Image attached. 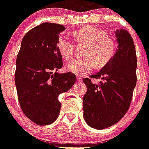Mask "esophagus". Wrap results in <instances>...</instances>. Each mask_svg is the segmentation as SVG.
Masks as SVG:
<instances>
[{
	"mask_svg": "<svg viewBox=\"0 0 149 149\" xmlns=\"http://www.w3.org/2000/svg\"><path fill=\"white\" fill-rule=\"evenodd\" d=\"M77 81H79V82H81V81H82V78H81L80 77H77Z\"/></svg>",
	"mask_w": 149,
	"mask_h": 149,
	"instance_id": "1",
	"label": "esophagus"
}]
</instances>
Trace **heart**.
Here are the masks:
<instances>
[{
    "mask_svg": "<svg viewBox=\"0 0 149 149\" xmlns=\"http://www.w3.org/2000/svg\"><path fill=\"white\" fill-rule=\"evenodd\" d=\"M78 42L86 43L84 49L85 57L69 63L66 70L77 76H83L97 67H103L112 60L116 52V43L107 37L106 31L92 26L83 27L75 33ZM59 53L66 60H71L74 54V47L67 37L61 36L57 41Z\"/></svg>",
    "mask_w": 149,
    "mask_h": 149,
    "instance_id": "b5f03b06",
    "label": "heart"
}]
</instances>
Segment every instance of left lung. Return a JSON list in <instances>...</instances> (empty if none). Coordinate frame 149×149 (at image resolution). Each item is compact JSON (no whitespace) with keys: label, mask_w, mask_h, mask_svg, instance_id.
<instances>
[{"label":"left lung","mask_w":149,"mask_h":149,"mask_svg":"<svg viewBox=\"0 0 149 149\" xmlns=\"http://www.w3.org/2000/svg\"><path fill=\"white\" fill-rule=\"evenodd\" d=\"M118 48L114 56L91 78L100 79L94 84L84 78L87 87L83 96V117L95 129L112 126L129 109L136 85L137 59L133 40L129 33L120 29L115 31Z\"/></svg>","instance_id":"1"}]
</instances>
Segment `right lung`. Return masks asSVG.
Segmentation results:
<instances>
[{"label":"right lung","instance_id":"right-lung-1","mask_svg":"<svg viewBox=\"0 0 149 149\" xmlns=\"http://www.w3.org/2000/svg\"><path fill=\"white\" fill-rule=\"evenodd\" d=\"M63 25L43 23L26 33L16 61L15 85L22 111L33 123L49 125L58 118L60 93L76 82L72 72L60 73L62 56L57 49Z\"/></svg>","mask_w":149,"mask_h":149}]
</instances>
